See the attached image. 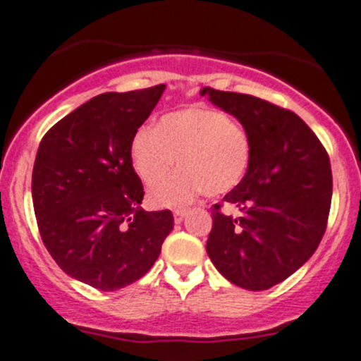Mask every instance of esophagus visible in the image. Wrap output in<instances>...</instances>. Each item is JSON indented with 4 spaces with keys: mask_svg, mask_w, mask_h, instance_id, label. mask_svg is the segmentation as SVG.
<instances>
[{
    "mask_svg": "<svg viewBox=\"0 0 361 361\" xmlns=\"http://www.w3.org/2000/svg\"><path fill=\"white\" fill-rule=\"evenodd\" d=\"M185 214H187V209H174V221H176V224H181Z\"/></svg>",
    "mask_w": 361,
    "mask_h": 361,
    "instance_id": "34e87169",
    "label": "esophagus"
}]
</instances>
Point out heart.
<instances>
[{"label":"heart","mask_w":361,"mask_h":361,"mask_svg":"<svg viewBox=\"0 0 361 361\" xmlns=\"http://www.w3.org/2000/svg\"><path fill=\"white\" fill-rule=\"evenodd\" d=\"M253 140L243 123L207 106L171 111L159 126L141 127L130 143V159L147 185H155L178 162L180 171L152 190L159 207L183 206L197 197L234 190L250 169Z\"/></svg>","instance_id":"1"}]
</instances>
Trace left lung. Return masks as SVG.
<instances>
[{
  "instance_id": "left-lung-1",
  "label": "left lung",
  "mask_w": 361,
  "mask_h": 361,
  "mask_svg": "<svg viewBox=\"0 0 361 361\" xmlns=\"http://www.w3.org/2000/svg\"><path fill=\"white\" fill-rule=\"evenodd\" d=\"M202 96L234 115L253 140L245 180L224 202L239 216L211 207L206 251L224 278L241 288L267 290L311 258L332 202V169L323 145L293 111L250 96L204 87Z\"/></svg>"
}]
</instances>
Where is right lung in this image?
I'll return each mask as SVG.
<instances>
[{
	"instance_id": "add662e5",
	"label": "right lung",
	"mask_w": 361,
	"mask_h": 361,
	"mask_svg": "<svg viewBox=\"0 0 361 361\" xmlns=\"http://www.w3.org/2000/svg\"><path fill=\"white\" fill-rule=\"evenodd\" d=\"M166 85L106 92L43 136L32 167L42 241L71 278L103 292L143 278L173 231L169 209L145 211L130 143Z\"/></svg>"
}]
</instances>
